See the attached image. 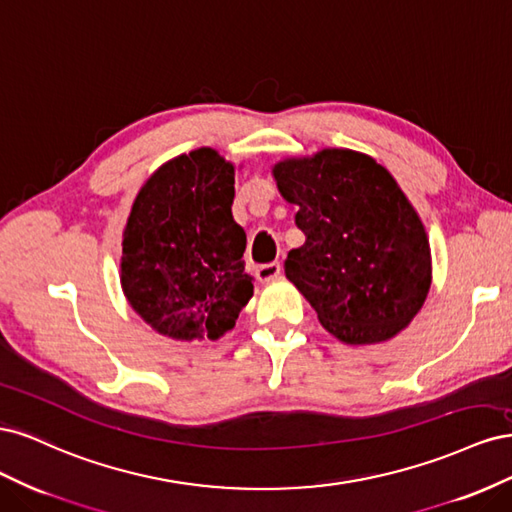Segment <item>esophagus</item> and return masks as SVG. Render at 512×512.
Returning a JSON list of instances; mask_svg holds the SVG:
<instances>
[{
	"label": "esophagus",
	"mask_w": 512,
	"mask_h": 512,
	"mask_svg": "<svg viewBox=\"0 0 512 512\" xmlns=\"http://www.w3.org/2000/svg\"><path fill=\"white\" fill-rule=\"evenodd\" d=\"M282 273V265L280 262H267V265H258L256 267V277L260 282H269L275 280L277 275Z\"/></svg>",
	"instance_id": "1"
}]
</instances>
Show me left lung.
I'll return each instance as SVG.
<instances>
[{"label": "left lung", "mask_w": 512, "mask_h": 512, "mask_svg": "<svg viewBox=\"0 0 512 512\" xmlns=\"http://www.w3.org/2000/svg\"><path fill=\"white\" fill-rule=\"evenodd\" d=\"M297 205L305 243L284 262L288 280L346 344L391 339L416 316L431 284L429 241L389 170L363 153L324 149L273 168Z\"/></svg>", "instance_id": "1"}]
</instances>
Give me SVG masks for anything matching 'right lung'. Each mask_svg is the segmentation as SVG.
Listing matches in <instances>:
<instances>
[{
    "mask_svg": "<svg viewBox=\"0 0 512 512\" xmlns=\"http://www.w3.org/2000/svg\"><path fill=\"white\" fill-rule=\"evenodd\" d=\"M232 198L235 168L209 147L166 162L138 192L123 232L121 286L158 333L218 339L250 301Z\"/></svg>",
    "mask_w": 512,
    "mask_h": 512,
    "instance_id": "1",
    "label": "right lung"
}]
</instances>
